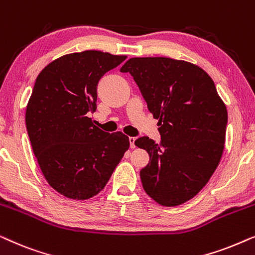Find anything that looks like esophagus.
Instances as JSON below:
<instances>
[{
    "mask_svg": "<svg viewBox=\"0 0 255 255\" xmlns=\"http://www.w3.org/2000/svg\"><path fill=\"white\" fill-rule=\"evenodd\" d=\"M128 140H130V147L131 148H135V138L134 137H130V138H128Z\"/></svg>",
    "mask_w": 255,
    "mask_h": 255,
    "instance_id": "1",
    "label": "esophagus"
}]
</instances>
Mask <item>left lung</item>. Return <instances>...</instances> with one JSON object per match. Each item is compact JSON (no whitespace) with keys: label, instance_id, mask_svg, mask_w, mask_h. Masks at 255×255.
Listing matches in <instances>:
<instances>
[{"label":"left lung","instance_id":"1","mask_svg":"<svg viewBox=\"0 0 255 255\" xmlns=\"http://www.w3.org/2000/svg\"><path fill=\"white\" fill-rule=\"evenodd\" d=\"M158 121L160 144L135 140L149 155L140 170L146 194L162 207L186 203L203 189L224 152L228 110L215 83L197 65L172 58H131L122 66Z\"/></svg>","mask_w":255,"mask_h":255}]
</instances>
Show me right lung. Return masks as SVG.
I'll list each match as a JSON object with an SVG mask.
<instances>
[{
    "label": "right lung",
    "instance_id": "1",
    "mask_svg": "<svg viewBox=\"0 0 255 255\" xmlns=\"http://www.w3.org/2000/svg\"><path fill=\"white\" fill-rule=\"evenodd\" d=\"M127 55L83 51L62 55L37 76L25 110V124L47 183L76 201L103 190L130 147L123 132L108 133L93 124L97 83Z\"/></svg>",
    "mask_w": 255,
    "mask_h": 255
}]
</instances>
